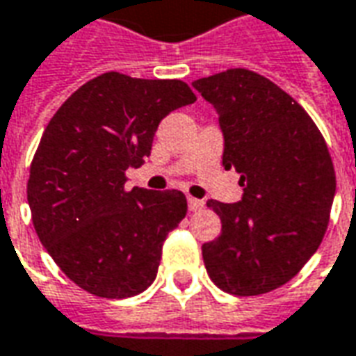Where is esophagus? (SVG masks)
I'll use <instances>...</instances> for the list:
<instances>
[{"mask_svg":"<svg viewBox=\"0 0 356 356\" xmlns=\"http://www.w3.org/2000/svg\"><path fill=\"white\" fill-rule=\"evenodd\" d=\"M188 207H190V211H201L205 203L201 201V199H195V197H188Z\"/></svg>","mask_w":356,"mask_h":356,"instance_id":"34e87169","label":"esophagus"}]
</instances>
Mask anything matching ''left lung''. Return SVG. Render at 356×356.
Segmentation results:
<instances>
[{
    "mask_svg": "<svg viewBox=\"0 0 356 356\" xmlns=\"http://www.w3.org/2000/svg\"><path fill=\"white\" fill-rule=\"evenodd\" d=\"M218 113L222 166L241 174L239 203L207 201L220 236L203 243L209 276L239 297L287 284L316 253L335 195L326 140L309 113L268 78L228 69L193 82Z\"/></svg>",
    "mask_w": 356,
    "mask_h": 356,
    "instance_id": "8db88e82",
    "label": "left lung"
}]
</instances>
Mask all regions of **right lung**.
Instances as JSON below:
<instances>
[{
    "instance_id": "add662e5",
    "label": "right lung",
    "mask_w": 356,
    "mask_h": 356,
    "mask_svg": "<svg viewBox=\"0 0 356 356\" xmlns=\"http://www.w3.org/2000/svg\"><path fill=\"white\" fill-rule=\"evenodd\" d=\"M195 99L182 80L105 72L45 126L26 184L32 224L55 264L88 293L124 299L153 284L188 201L178 190H126V170L149 157L159 122Z\"/></svg>"
}]
</instances>
